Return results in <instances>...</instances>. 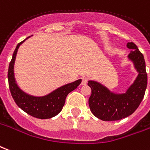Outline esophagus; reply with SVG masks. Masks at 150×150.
<instances>
[{
    "label": "esophagus",
    "mask_w": 150,
    "mask_h": 150,
    "mask_svg": "<svg viewBox=\"0 0 150 150\" xmlns=\"http://www.w3.org/2000/svg\"><path fill=\"white\" fill-rule=\"evenodd\" d=\"M87 81H88V79L86 78H82V83H81V84L82 85H86V83H87Z\"/></svg>",
    "instance_id": "1"
}]
</instances>
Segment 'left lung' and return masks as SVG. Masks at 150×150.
Wrapping results in <instances>:
<instances>
[{
	"instance_id": "8db88e82",
	"label": "left lung",
	"mask_w": 150,
	"mask_h": 150,
	"mask_svg": "<svg viewBox=\"0 0 150 150\" xmlns=\"http://www.w3.org/2000/svg\"><path fill=\"white\" fill-rule=\"evenodd\" d=\"M126 46L131 49L128 59L133 62L138 75L125 93H114L96 81L89 80L87 83L91 88L89 98L91 111L103 121L120 120L131 115L139 106L145 95L147 73L144 56L133 42L127 43Z\"/></svg>"
}]
</instances>
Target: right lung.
Segmentation results:
<instances>
[{"label": "right lung", "mask_w": 150, "mask_h": 150, "mask_svg": "<svg viewBox=\"0 0 150 150\" xmlns=\"http://www.w3.org/2000/svg\"><path fill=\"white\" fill-rule=\"evenodd\" d=\"M29 37L30 36H28L25 40ZM25 40L17 44L8 67V79L10 92L16 105L22 110L31 116L40 119L51 118L55 117L62 110L67 95L78 87L82 82V79H78L73 83L64 85L49 93L48 95L41 97L33 96L23 91L18 86L15 79L14 63L19 47L24 43Z\"/></svg>", "instance_id": "right-lung-1"}]
</instances>
